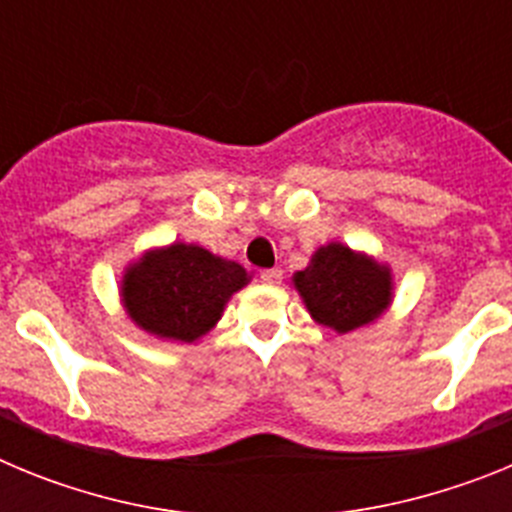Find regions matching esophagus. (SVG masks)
I'll list each match as a JSON object with an SVG mask.
<instances>
[{"mask_svg":"<svg viewBox=\"0 0 512 512\" xmlns=\"http://www.w3.org/2000/svg\"><path fill=\"white\" fill-rule=\"evenodd\" d=\"M259 277H261V282H264V284H279V279H282V271H279V269H264Z\"/></svg>","mask_w":512,"mask_h":512,"instance_id":"obj_1","label":"esophagus"}]
</instances>
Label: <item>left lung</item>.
Returning a JSON list of instances; mask_svg holds the SVG:
<instances>
[{"mask_svg":"<svg viewBox=\"0 0 512 512\" xmlns=\"http://www.w3.org/2000/svg\"><path fill=\"white\" fill-rule=\"evenodd\" d=\"M292 284L310 318L336 333H351L379 320L395 295L390 266L343 243L320 246Z\"/></svg>","mask_w":512,"mask_h":512,"instance_id":"8db88e82","label":"left lung"}]
</instances>
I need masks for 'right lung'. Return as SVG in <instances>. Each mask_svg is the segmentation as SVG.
Wrapping results in <instances>:
<instances>
[{"label":"right lung","mask_w":512,"mask_h":512,"mask_svg":"<svg viewBox=\"0 0 512 512\" xmlns=\"http://www.w3.org/2000/svg\"><path fill=\"white\" fill-rule=\"evenodd\" d=\"M248 282L241 264L174 241L125 266L120 302L140 330L161 341L194 343L215 328L230 297Z\"/></svg>","instance_id":"obj_1"}]
</instances>
